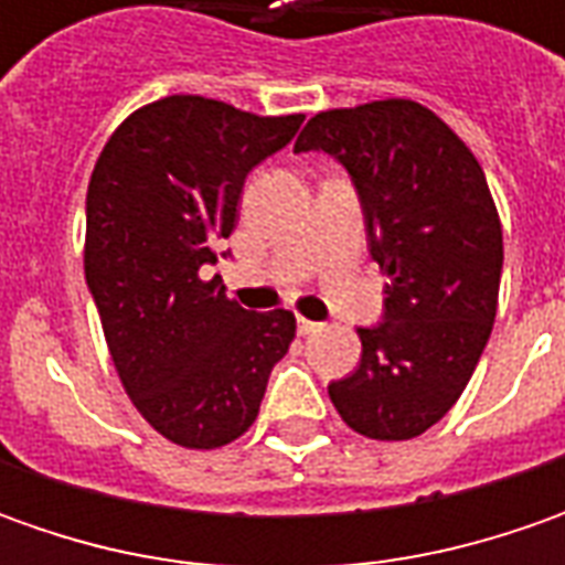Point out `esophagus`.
Segmentation results:
<instances>
[{"label":"esophagus","instance_id":"esophagus-1","mask_svg":"<svg viewBox=\"0 0 565 565\" xmlns=\"http://www.w3.org/2000/svg\"><path fill=\"white\" fill-rule=\"evenodd\" d=\"M298 333H301V337H315V333H320V323H317V320H308V317H298Z\"/></svg>","mask_w":565,"mask_h":565}]
</instances>
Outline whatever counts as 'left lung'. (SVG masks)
<instances>
[{
	"label": "left lung",
	"instance_id": "8db88e82",
	"mask_svg": "<svg viewBox=\"0 0 565 565\" xmlns=\"http://www.w3.org/2000/svg\"><path fill=\"white\" fill-rule=\"evenodd\" d=\"M330 153L352 179L367 250L390 276L361 361L333 380L342 422L371 440H412L462 396L490 339L503 228L475 153L430 109L377 99L317 113L295 153Z\"/></svg>",
	"mask_w": 565,
	"mask_h": 565
}]
</instances>
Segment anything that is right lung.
<instances>
[{
  "instance_id": "add662e5",
  "label": "right lung",
  "mask_w": 565,
  "mask_h": 565,
  "mask_svg": "<svg viewBox=\"0 0 565 565\" xmlns=\"http://www.w3.org/2000/svg\"><path fill=\"white\" fill-rule=\"evenodd\" d=\"M301 121L179 94L131 113L94 166L87 289L125 393L172 444L242 437L295 339L292 311H245L204 267L235 228L248 172Z\"/></svg>"
}]
</instances>
